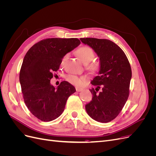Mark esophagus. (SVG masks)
Segmentation results:
<instances>
[{
    "mask_svg": "<svg viewBox=\"0 0 156 156\" xmlns=\"http://www.w3.org/2000/svg\"><path fill=\"white\" fill-rule=\"evenodd\" d=\"M82 90H83V88L76 87V91H77V92H81V91H82Z\"/></svg>",
    "mask_w": 156,
    "mask_h": 156,
    "instance_id": "obj_1",
    "label": "esophagus"
}]
</instances>
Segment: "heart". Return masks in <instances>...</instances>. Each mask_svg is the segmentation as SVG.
Here are the masks:
<instances>
[{"mask_svg":"<svg viewBox=\"0 0 156 156\" xmlns=\"http://www.w3.org/2000/svg\"><path fill=\"white\" fill-rule=\"evenodd\" d=\"M76 53L78 57L84 64H88L91 62L94 58V55H95L94 50L88 46L81 47L77 50ZM97 68V64L95 63H92L88 66V69L91 71L96 70ZM65 79L69 83L77 87L82 86L84 81H86V79L84 77H79L77 75L72 74L66 75L65 76Z\"/></svg>","mask_w":156,"mask_h":156,"instance_id":"obj_1","label":"heart"}]
</instances>
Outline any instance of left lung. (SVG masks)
Instances as JSON below:
<instances>
[{"label": "left lung", "mask_w": 156, "mask_h": 156, "mask_svg": "<svg viewBox=\"0 0 156 156\" xmlns=\"http://www.w3.org/2000/svg\"><path fill=\"white\" fill-rule=\"evenodd\" d=\"M89 45L100 57L98 75L90 90L92 101L85 105L88 115L96 121L107 123L119 115L126 103L131 79L130 64L124 52L114 42L106 39H80Z\"/></svg>", "instance_id": "obj_1"}]
</instances>
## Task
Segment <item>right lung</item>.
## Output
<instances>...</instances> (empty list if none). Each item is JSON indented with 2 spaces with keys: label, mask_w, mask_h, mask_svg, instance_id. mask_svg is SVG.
I'll return each instance as SVG.
<instances>
[{
  "label": "right lung",
  "mask_w": 156,
  "mask_h": 156,
  "mask_svg": "<svg viewBox=\"0 0 156 156\" xmlns=\"http://www.w3.org/2000/svg\"><path fill=\"white\" fill-rule=\"evenodd\" d=\"M81 44L77 38H48L41 40L27 51L20 73L25 105L32 114L44 122L60 116L68 98L76 90L67 81L57 88L51 84L62 59Z\"/></svg>",
  "instance_id": "1"
}]
</instances>
